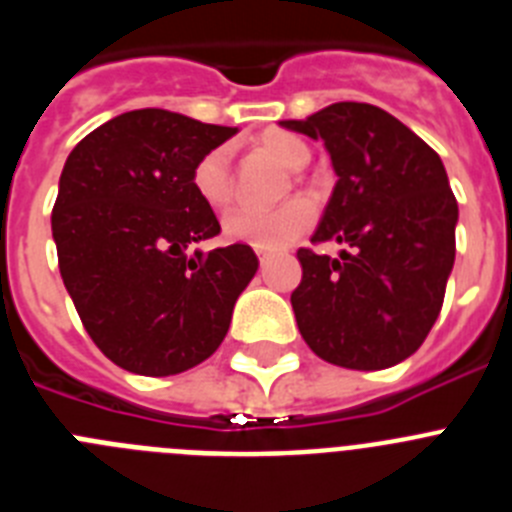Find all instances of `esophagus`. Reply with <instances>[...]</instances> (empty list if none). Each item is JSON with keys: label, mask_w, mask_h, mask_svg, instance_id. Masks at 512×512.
Masks as SVG:
<instances>
[{"label": "esophagus", "mask_w": 512, "mask_h": 512, "mask_svg": "<svg viewBox=\"0 0 512 512\" xmlns=\"http://www.w3.org/2000/svg\"><path fill=\"white\" fill-rule=\"evenodd\" d=\"M256 256H259V261H261V266H264V264H266V261H269V259H271V253H266V251H261V248H259V251H256Z\"/></svg>", "instance_id": "obj_1"}]
</instances>
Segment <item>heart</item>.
Listing matches in <instances>:
<instances>
[{"mask_svg": "<svg viewBox=\"0 0 512 512\" xmlns=\"http://www.w3.org/2000/svg\"><path fill=\"white\" fill-rule=\"evenodd\" d=\"M259 148L274 156L287 169H302L310 161V148L305 140L295 135L271 130L259 138ZM192 187L205 205L220 210L233 197V179H230V148L217 146L207 151L194 164ZM315 220V207L305 197L287 200L284 205L259 210V207H235L223 217V233L228 241L246 243V246L271 251L282 248L300 238Z\"/></svg>", "mask_w": 512, "mask_h": 512, "instance_id": "obj_1", "label": "heart"}]
</instances>
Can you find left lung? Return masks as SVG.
<instances>
[{
	"mask_svg": "<svg viewBox=\"0 0 512 512\" xmlns=\"http://www.w3.org/2000/svg\"><path fill=\"white\" fill-rule=\"evenodd\" d=\"M282 125L323 140L338 176L312 243L351 248L341 259L297 251V328L328 364H400L431 333L454 269L459 207L441 158L374 104L336 102Z\"/></svg>",
	"mask_w": 512,
	"mask_h": 512,
	"instance_id": "1",
	"label": "left lung"
}]
</instances>
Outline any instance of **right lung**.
I'll list each match as a JSON object with an SVG mask.
<instances>
[{"label":"right lung","instance_id":"add662e5","mask_svg":"<svg viewBox=\"0 0 512 512\" xmlns=\"http://www.w3.org/2000/svg\"><path fill=\"white\" fill-rule=\"evenodd\" d=\"M235 133L148 107L66 158L51 215L58 269L92 341L128 372L169 377L215 354L259 269L246 243L189 253L220 233L192 169Z\"/></svg>","mask_w":512,"mask_h":512}]
</instances>
